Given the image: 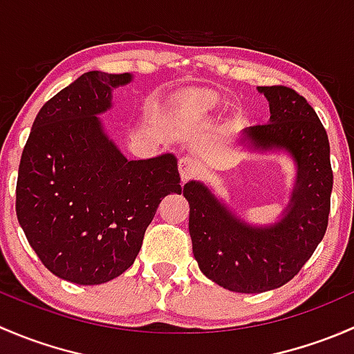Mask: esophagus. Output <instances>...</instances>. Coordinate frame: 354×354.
Masks as SVG:
<instances>
[{"mask_svg": "<svg viewBox=\"0 0 354 354\" xmlns=\"http://www.w3.org/2000/svg\"><path fill=\"white\" fill-rule=\"evenodd\" d=\"M198 173V162L195 157H190V156H185L180 159V176H181V181H188L190 178L197 176Z\"/></svg>", "mask_w": 354, "mask_h": 354, "instance_id": "1", "label": "esophagus"}]
</instances>
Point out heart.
<instances>
[{
	"label": "heart",
	"mask_w": 354,
	"mask_h": 354,
	"mask_svg": "<svg viewBox=\"0 0 354 354\" xmlns=\"http://www.w3.org/2000/svg\"><path fill=\"white\" fill-rule=\"evenodd\" d=\"M219 106V97L212 92H202V94L192 95L190 99L181 106V114L183 116H202V114L210 113Z\"/></svg>",
	"instance_id": "obj_1"
}]
</instances>
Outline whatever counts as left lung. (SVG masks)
Masks as SVG:
<instances>
[{
    "instance_id": "left-lung-1",
    "label": "left lung",
    "mask_w": 354,
    "mask_h": 354,
    "mask_svg": "<svg viewBox=\"0 0 354 354\" xmlns=\"http://www.w3.org/2000/svg\"><path fill=\"white\" fill-rule=\"evenodd\" d=\"M257 91L269 101V123L243 128L240 144L262 154H286L295 164V183L279 219L246 223L203 181L183 187L200 270L234 292L270 291L291 281L322 241L330 210V147L317 113L289 87Z\"/></svg>"
}]
</instances>
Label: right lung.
Masks as SVG:
<instances>
[{
	"mask_svg": "<svg viewBox=\"0 0 354 354\" xmlns=\"http://www.w3.org/2000/svg\"><path fill=\"white\" fill-rule=\"evenodd\" d=\"M131 73L88 71L35 116L17 181V217L41 262L82 286L108 283L137 259L160 200L181 194L176 156L128 159L99 116Z\"/></svg>",
	"mask_w": 354,
	"mask_h": 354,
	"instance_id": "1",
	"label": "right lung"
}]
</instances>
